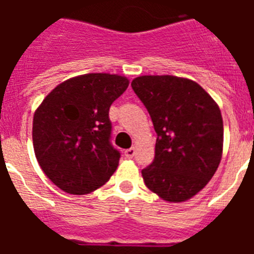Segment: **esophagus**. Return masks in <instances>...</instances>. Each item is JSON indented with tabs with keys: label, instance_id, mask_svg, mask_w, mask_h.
Segmentation results:
<instances>
[{
	"label": "esophagus",
	"instance_id": "esophagus-1",
	"mask_svg": "<svg viewBox=\"0 0 254 254\" xmlns=\"http://www.w3.org/2000/svg\"><path fill=\"white\" fill-rule=\"evenodd\" d=\"M134 155H135V147H130V149L125 150V157H127V158H133Z\"/></svg>",
	"mask_w": 254,
	"mask_h": 254
}]
</instances>
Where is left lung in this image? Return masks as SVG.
I'll list each match as a JSON object with an SVG mask.
<instances>
[{"mask_svg":"<svg viewBox=\"0 0 254 254\" xmlns=\"http://www.w3.org/2000/svg\"><path fill=\"white\" fill-rule=\"evenodd\" d=\"M131 88L157 133L154 161L143 182L163 200L185 201L216 173L223 153V119L212 97L189 79L139 76Z\"/></svg>","mask_w":254,"mask_h":254,"instance_id":"1","label":"left lung"}]
</instances>
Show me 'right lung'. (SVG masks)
I'll return each mask as SVG.
<instances>
[{"label": "right lung", "instance_id": "add662e5", "mask_svg": "<svg viewBox=\"0 0 254 254\" xmlns=\"http://www.w3.org/2000/svg\"><path fill=\"white\" fill-rule=\"evenodd\" d=\"M127 85L119 75H81L54 88L35 111V157L61 190L84 195L113 175L121 153L111 142L109 108Z\"/></svg>", "mask_w": 254, "mask_h": 254}]
</instances>
